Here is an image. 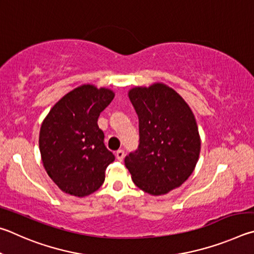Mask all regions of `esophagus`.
<instances>
[{
    "mask_svg": "<svg viewBox=\"0 0 254 254\" xmlns=\"http://www.w3.org/2000/svg\"><path fill=\"white\" fill-rule=\"evenodd\" d=\"M116 157H117V159L119 162H122L124 157H125V150L124 149H119L116 152Z\"/></svg>",
    "mask_w": 254,
    "mask_h": 254,
    "instance_id": "esophagus-1",
    "label": "esophagus"
}]
</instances>
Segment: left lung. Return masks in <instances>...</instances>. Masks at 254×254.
<instances>
[{
    "mask_svg": "<svg viewBox=\"0 0 254 254\" xmlns=\"http://www.w3.org/2000/svg\"><path fill=\"white\" fill-rule=\"evenodd\" d=\"M129 99L138 116L139 144L125 165L144 192L166 194L189 179L198 161L196 120L183 98L165 84L131 89Z\"/></svg>",
    "mask_w": 254,
    "mask_h": 254,
    "instance_id": "8db88e82",
    "label": "left lung"
}]
</instances>
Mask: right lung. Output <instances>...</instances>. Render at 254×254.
Listing matches in <instances>:
<instances>
[{
    "instance_id": "1",
    "label": "right lung",
    "mask_w": 254,
    "mask_h": 254,
    "mask_svg": "<svg viewBox=\"0 0 254 254\" xmlns=\"http://www.w3.org/2000/svg\"><path fill=\"white\" fill-rule=\"evenodd\" d=\"M114 97L109 89L83 84L58 101L42 123L39 146L43 166L64 193L87 196L104 183L115 155L105 146L98 118Z\"/></svg>"
}]
</instances>
